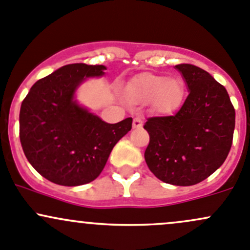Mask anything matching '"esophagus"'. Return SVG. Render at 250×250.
Instances as JSON below:
<instances>
[{
	"label": "esophagus",
	"mask_w": 250,
	"mask_h": 250,
	"mask_svg": "<svg viewBox=\"0 0 250 250\" xmlns=\"http://www.w3.org/2000/svg\"><path fill=\"white\" fill-rule=\"evenodd\" d=\"M143 125V120L140 117H135L133 120V128H140Z\"/></svg>",
	"instance_id": "esophagus-1"
}]
</instances>
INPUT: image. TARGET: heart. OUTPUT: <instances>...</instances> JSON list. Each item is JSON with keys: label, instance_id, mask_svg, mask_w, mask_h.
I'll return each mask as SVG.
<instances>
[{"label": "heart", "instance_id": "heart-1", "mask_svg": "<svg viewBox=\"0 0 250 250\" xmlns=\"http://www.w3.org/2000/svg\"><path fill=\"white\" fill-rule=\"evenodd\" d=\"M125 94L136 103L152 101L154 110L165 114L181 104L185 97V85L180 79L149 74L130 81L125 87Z\"/></svg>", "mask_w": 250, "mask_h": 250}]
</instances>
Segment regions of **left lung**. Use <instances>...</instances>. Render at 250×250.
Here are the masks:
<instances>
[{"label": "left lung", "instance_id": "1", "mask_svg": "<svg viewBox=\"0 0 250 250\" xmlns=\"http://www.w3.org/2000/svg\"><path fill=\"white\" fill-rule=\"evenodd\" d=\"M189 94L172 116L151 117L145 151L148 169L173 186H193L225 162L232 145L235 109L228 91L209 73L193 64H177Z\"/></svg>", "mask_w": 250, "mask_h": 250}]
</instances>
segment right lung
Here are the masks:
<instances>
[{"instance_id":"1","label":"right lung","mask_w":250,"mask_h":250,"mask_svg":"<svg viewBox=\"0 0 250 250\" xmlns=\"http://www.w3.org/2000/svg\"><path fill=\"white\" fill-rule=\"evenodd\" d=\"M105 65H63L31 87L20 107V143L43 177L75 187L96 180L133 118L106 123L75 99L83 81L105 74Z\"/></svg>"}]
</instances>
